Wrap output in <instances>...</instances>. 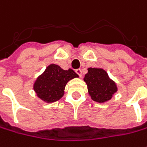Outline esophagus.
<instances>
[{"label": "esophagus", "mask_w": 147, "mask_h": 147, "mask_svg": "<svg viewBox=\"0 0 147 147\" xmlns=\"http://www.w3.org/2000/svg\"><path fill=\"white\" fill-rule=\"evenodd\" d=\"M76 74H78V76L80 77H82V71H81V69H76Z\"/></svg>", "instance_id": "1"}]
</instances>
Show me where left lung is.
Returning <instances> with one entry per match:
<instances>
[{"label":"left lung","mask_w":147,"mask_h":147,"mask_svg":"<svg viewBox=\"0 0 147 147\" xmlns=\"http://www.w3.org/2000/svg\"><path fill=\"white\" fill-rule=\"evenodd\" d=\"M84 80L88 86L89 96L97 102H107L117 91L115 83L102 68H88V73L84 76Z\"/></svg>","instance_id":"left-lung-1"}]
</instances>
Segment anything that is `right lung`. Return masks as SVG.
<instances>
[{
    "mask_svg": "<svg viewBox=\"0 0 147 147\" xmlns=\"http://www.w3.org/2000/svg\"><path fill=\"white\" fill-rule=\"evenodd\" d=\"M78 76L72 69L63 70L56 64H50L36 79L33 89L41 100L53 102L63 96L65 86L69 80Z\"/></svg>",
    "mask_w": 147,
    "mask_h": 147,
    "instance_id": "1",
    "label": "right lung"
}]
</instances>
